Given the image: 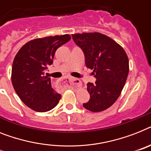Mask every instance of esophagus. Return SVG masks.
Wrapping results in <instances>:
<instances>
[{
	"label": "esophagus",
	"instance_id": "obj_1",
	"mask_svg": "<svg viewBox=\"0 0 151 151\" xmlns=\"http://www.w3.org/2000/svg\"><path fill=\"white\" fill-rule=\"evenodd\" d=\"M59 84L61 87H76L81 86V81L78 78H71V77H67V78H62L60 80Z\"/></svg>",
	"mask_w": 151,
	"mask_h": 151
}]
</instances>
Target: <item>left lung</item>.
I'll list each match as a JSON object with an SVG mask.
<instances>
[{"mask_svg": "<svg viewBox=\"0 0 151 151\" xmlns=\"http://www.w3.org/2000/svg\"><path fill=\"white\" fill-rule=\"evenodd\" d=\"M72 38L82 50L88 68L93 70L96 81L88 83L90 100L83 104L94 112L104 111L119 97L129 73V59L122 46L99 32L73 34Z\"/></svg>", "mask_w": 151, "mask_h": 151, "instance_id": "left-lung-1", "label": "left lung"}]
</instances>
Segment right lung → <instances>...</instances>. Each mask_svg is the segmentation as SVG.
<instances>
[{
    "label": "right lung",
    "mask_w": 151,
    "mask_h": 151,
    "mask_svg": "<svg viewBox=\"0 0 151 151\" xmlns=\"http://www.w3.org/2000/svg\"><path fill=\"white\" fill-rule=\"evenodd\" d=\"M70 40L68 34L35 39L24 44L16 54L12 85L24 105L34 111L45 112L58 104L61 95L52 89L45 72L53 62L56 50Z\"/></svg>",
    "instance_id": "right-lung-1"
}]
</instances>
